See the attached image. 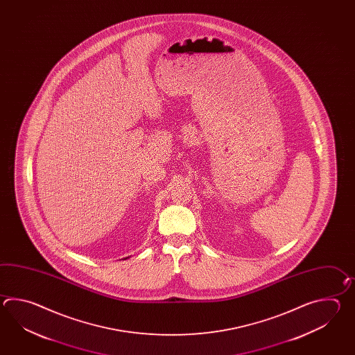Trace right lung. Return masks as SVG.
Returning a JSON list of instances; mask_svg holds the SVG:
<instances>
[{"label": "right lung", "mask_w": 355, "mask_h": 355, "mask_svg": "<svg viewBox=\"0 0 355 355\" xmlns=\"http://www.w3.org/2000/svg\"><path fill=\"white\" fill-rule=\"evenodd\" d=\"M125 259H127V257H125Z\"/></svg>", "instance_id": "obj_1"}]
</instances>
